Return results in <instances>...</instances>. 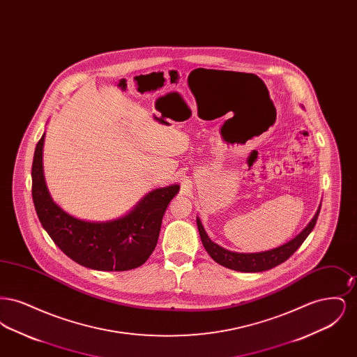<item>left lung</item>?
<instances>
[{"mask_svg": "<svg viewBox=\"0 0 357 357\" xmlns=\"http://www.w3.org/2000/svg\"><path fill=\"white\" fill-rule=\"evenodd\" d=\"M320 208H321V204H320L317 213L314 214L313 220L309 222V225L297 237L293 238L291 241H289L288 243H285L282 246H278V248L268 250V252H259V253H236V252L226 250L220 245L214 243L208 238L199 218H197V225H198L199 236L202 239L204 249L215 262H218L220 265L227 268V269L237 271V272H265V271H269L274 266H278L280 264L285 262L289 257L303 245V242L305 241L306 237L310 234V231L316 226V221L320 214Z\"/></svg>", "mask_w": 357, "mask_h": 357, "instance_id": "8db88e82", "label": "left lung"}]
</instances>
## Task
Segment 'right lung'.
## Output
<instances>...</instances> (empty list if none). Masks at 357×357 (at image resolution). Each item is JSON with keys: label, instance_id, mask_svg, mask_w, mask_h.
Masks as SVG:
<instances>
[{"label": "right lung", "instance_id": "obj_1", "mask_svg": "<svg viewBox=\"0 0 357 357\" xmlns=\"http://www.w3.org/2000/svg\"><path fill=\"white\" fill-rule=\"evenodd\" d=\"M44 135L34 150L32 197L37 217L53 242L79 265L104 272L139 268L153 255L162 218L179 185L155 188L118 220H77L52 201L43 171Z\"/></svg>", "mask_w": 357, "mask_h": 357}]
</instances>
